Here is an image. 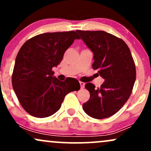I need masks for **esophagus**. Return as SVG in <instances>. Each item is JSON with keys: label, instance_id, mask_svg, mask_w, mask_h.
I'll use <instances>...</instances> for the list:
<instances>
[{"label": "esophagus", "instance_id": "esophagus-1", "mask_svg": "<svg viewBox=\"0 0 151 151\" xmlns=\"http://www.w3.org/2000/svg\"><path fill=\"white\" fill-rule=\"evenodd\" d=\"M79 84H80L81 89H84V85H85V83L82 82V81H79Z\"/></svg>", "mask_w": 151, "mask_h": 151}]
</instances>
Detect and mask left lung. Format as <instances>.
<instances>
[{"instance_id": "obj_1", "label": "left lung", "mask_w": 151, "mask_h": 151, "mask_svg": "<svg viewBox=\"0 0 151 151\" xmlns=\"http://www.w3.org/2000/svg\"><path fill=\"white\" fill-rule=\"evenodd\" d=\"M93 53V70L104 79L100 87L86 83L90 98L82 106L89 116L102 119L113 116L128 101L136 77L131 51L121 38L104 31L77 30Z\"/></svg>"}]
</instances>
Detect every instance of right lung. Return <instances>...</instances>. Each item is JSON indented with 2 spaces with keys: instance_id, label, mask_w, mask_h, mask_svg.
Listing matches in <instances>:
<instances>
[{
  "instance_id": "obj_1",
  "label": "right lung",
  "mask_w": 151,
  "mask_h": 151,
  "mask_svg": "<svg viewBox=\"0 0 151 151\" xmlns=\"http://www.w3.org/2000/svg\"><path fill=\"white\" fill-rule=\"evenodd\" d=\"M75 39H79L75 31L46 32L29 39L19 50L12 84L22 107L32 116H52L60 109L67 93L80 89L76 79L61 81L52 71Z\"/></svg>"
}]
</instances>
